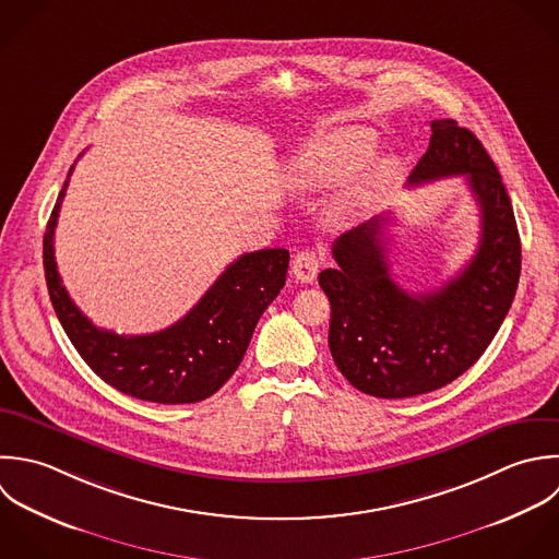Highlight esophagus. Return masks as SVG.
<instances>
[{"label": "esophagus", "mask_w": 559, "mask_h": 559, "mask_svg": "<svg viewBox=\"0 0 559 559\" xmlns=\"http://www.w3.org/2000/svg\"><path fill=\"white\" fill-rule=\"evenodd\" d=\"M320 267H322V259L313 250H302L292 261V274L300 283H313L318 272H320Z\"/></svg>", "instance_id": "obj_1"}]
</instances>
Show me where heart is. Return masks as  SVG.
I'll return each mask as SVG.
<instances>
[{"label": "heart", "instance_id": "1", "mask_svg": "<svg viewBox=\"0 0 559 559\" xmlns=\"http://www.w3.org/2000/svg\"><path fill=\"white\" fill-rule=\"evenodd\" d=\"M377 143V134L364 126H344L318 134L289 160L287 178L296 189L316 191L335 185L348 175L331 202V215L335 219L357 217L372 206L396 171L392 158L365 162L374 154Z\"/></svg>", "mask_w": 559, "mask_h": 559}]
</instances>
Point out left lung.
I'll list each match as a JSON object with an SVG mask.
<instances>
[{
	"instance_id": "8db88e82",
	"label": "left lung",
	"mask_w": 559,
	"mask_h": 559,
	"mask_svg": "<svg viewBox=\"0 0 559 559\" xmlns=\"http://www.w3.org/2000/svg\"><path fill=\"white\" fill-rule=\"evenodd\" d=\"M431 132L409 185L466 178L481 211L468 265L436 292L407 294L390 274V219L379 215L340 235L337 267L318 276L331 300V355L353 388L377 399L427 394L464 374L501 329L521 278L519 226L495 160L453 119L431 121Z\"/></svg>"
}]
</instances>
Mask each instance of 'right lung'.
Wrapping results in <instances>:
<instances>
[{
    "instance_id": "obj_1",
    "label": "right lung",
    "mask_w": 559,
    "mask_h": 559,
    "mask_svg": "<svg viewBox=\"0 0 559 559\" xmlns=\"http://www.w3.org/2000/svg\"><path fill=\"white\" fill-rule=\"evenodd\" d=\"M69 176L43 237L45 283L67 337L102 381L132 399L163 405L209 399L239 368L259 318L283 289L289 252L241 254L185 318L158 333L126 337L97 329L69 298L53 259V228Z\"/></svg>"
}]
</instances>
